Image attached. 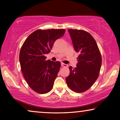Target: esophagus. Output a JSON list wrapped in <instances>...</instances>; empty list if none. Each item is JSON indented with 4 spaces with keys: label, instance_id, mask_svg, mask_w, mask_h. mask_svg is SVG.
<instances>
[{
    "label": "esophagus",
    "instance_id": "obj_1",
    "mask_svg": "<svg viewBox=\"0 0 120 120\" xmlns=\"http://www.w3.org/2000/svg\"><path fill=\"white\" fill-rule=\"evenodd\" d=\"M61 65H62V67H68V65L65 64L63 63H61Z\"/></svg>",
    "mask_w": 120,
    "mask_h": 120
}]
</instances>
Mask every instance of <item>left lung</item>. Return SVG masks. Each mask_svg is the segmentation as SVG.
<instances>
[{"instance_id": "1", "label": "left lung", "mask_w": 120, "mask_h": 120, "mask_svg": "<svg viewBox=\"0 0 120 120\" xmlns=\"http://www.w3.org/2000/svg\"><path fill=\"white\" fill-rule=\"evenodd\" d=\"M74 50L79 53L76 67H69L66 78L69 87L77 93L89 89L97 79L101 65V56L94 39L83 30L68 29Z\"/></svg>"}]
</instances>
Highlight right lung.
<instances>
[{
    "label": "right lung",
    "instance_id": "add662e5",
    "mask_svg": "<svg viewBox=\"0 0 120 120\" xmlns=\"http://www.w3.org/2000/svg\"><path fill=\"white\" fill-rule=\"evenodd\" d=\"M64 29H38L29 35L21 47L19 63L28 85L36 92L45 94L52 89L60 62L46 60L54 42L65 33Z\"/></svg>",
    "mask_w": 120,
    "mask_h": 120
}]
</instances>
